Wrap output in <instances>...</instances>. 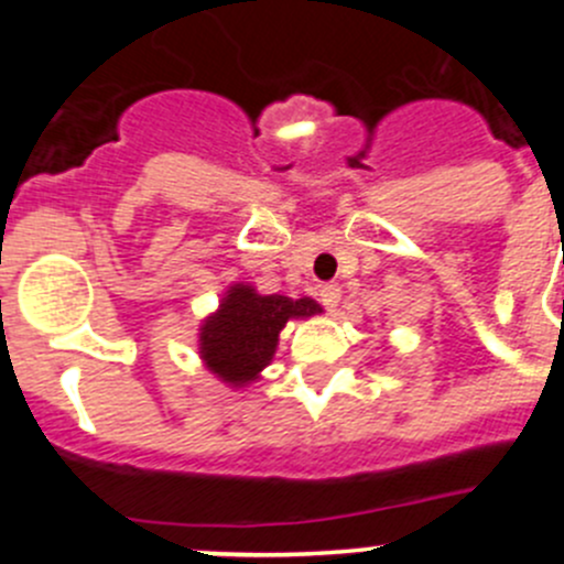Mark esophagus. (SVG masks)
Returning a JSON list of instances; mask_svg holds the SVG:
<instances>
[{
    "mask_svg": "<svg viewBox=\"0 0 564 564\" xmlns=\"http://www.w3.org/2000/svg\"><path fill=\"white\" fill-rule=\"evenodd\" d=\"M318 300H322L324 308H329V311L338 308V303H340V286H338V283H324V286L318 289Z\"/></svg>",
    "mask_w": 564,
    "mask_h": 564,
    "instance_id": "34e87169",
    "label": "esophagus"
}]
</instances>
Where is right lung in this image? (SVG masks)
Here are the masks:
<instances>
[{"label": "right lung", "mask_w": 564, "mask_h": 564, "mask_svg": "<svg viewBox=\"0 0 564 564\" xmlns=\"http://www.w3.org/2000/svg\"><path fill=\"white\" fill-rule=\"evenodd\" d=\"M316 314H322V305L311 297L259 294L250 283H231L218 308L198 327V357L226 388H248L275 357L286 322Z\"/></svg>", "instance_id": "1"}]
</instances>
